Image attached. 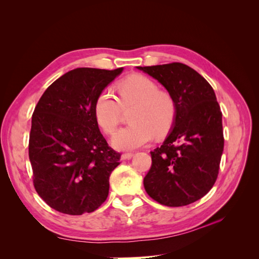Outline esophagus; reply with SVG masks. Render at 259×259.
<instances>
[{
	"mask_svg": "<svg viewBox=\"0 0 259 259\" xmlns=\"http://www.w3.org/2000/svg\"><path fill=\"white\" fill-rule=\"evenodd\" d=\"M134 155L133 154L132 152H127V153H123L122 155H121V159L122 160H130V159H132V156Z\"/></svg>",
	"mask_w": 259,
	"mask_h": 259,
	"instance_id": "1",
	"label": "esophagus"
}]
</instances>
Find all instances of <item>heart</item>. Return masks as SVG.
<instances>
[{"mask_svg":"<svg viewBox=\"0 0 259 259\" xmlns=\"http://www.w3.org/2000/svg\"><path fill=\"white\" fill-rule=\"evenodd\" d=\"M119 98L105 90L97 96L94 114L98 126L111 135L120 122L123 109H131L132 124L112 138L117 150L130 151L147 145L156 136L167 134L176 117V101L167 91L158 89L154 81L142 74L131 75L116 85Z\"/></svg>","mask_w":259,"mask_h":259,"instance_id":"obj_1","label":"heart"}]
</instances>
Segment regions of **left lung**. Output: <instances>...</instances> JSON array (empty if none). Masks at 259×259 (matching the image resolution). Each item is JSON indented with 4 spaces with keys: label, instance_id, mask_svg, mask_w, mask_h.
Instances as JSON below:
<instances>
[{
    "label": "left lung",
    "instance_id": "obj_1",
    "mask_svg": "<svg viewBox=\"0 0 259 259\" xmlns=\"http://www.w3.org/2000/svg\"><path fill=\"white\" fill-rule=\"evenodd\" d=\"M137 68L158 80L177 107L168 136L150 152L152 164L144 178L145 189L162 205L191 204L214 186L224 151L223 113L214 90L180 62Z\"/></svg>",
    "mask_w": 259,
    "mask_h": 259
}]
</instances>
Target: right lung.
<instances>
[{"label": "right lung", "mask_w": 259, "mask_h": 259, "mask_svg": "<svg viewBox=\"0 0 259 259\" xmlns=\"http://www.w3.org/2000/svg\"><path fill=\"white\" fill-rule=\"evenodd\" d=\"M123 71L76 68L52 83L34 109L29 137L33 185L60 213H92L106 201L121 153L109 147L94 114L99 93Z\"/></svg>", "instance_id": "obj_1"}]
</instances>
